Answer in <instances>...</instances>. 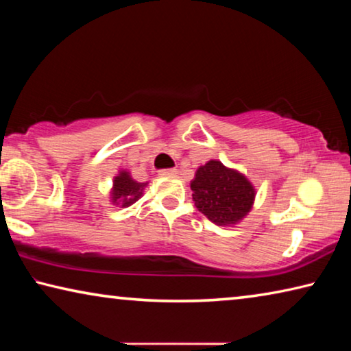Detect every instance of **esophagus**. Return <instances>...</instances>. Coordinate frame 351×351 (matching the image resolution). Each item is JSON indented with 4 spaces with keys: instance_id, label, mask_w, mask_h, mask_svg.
I'll return each mask as SVG.
<instances>
[{
    "instance_id": "34e87169",
    "label": "esophagus",
    "mask_w": 351,
    "mask_h": 351,
    "mask_svg": "<svg viewBox=\"0 0 351 351\" xmlns=\"http://www.w3.org/2000/svg\"><path fill=\"white\" fill-rule=\"evenodd\" d=\"M178 175V170L176 169H165L159 171V176H176Z\"/></svg>"
}]
</instances>
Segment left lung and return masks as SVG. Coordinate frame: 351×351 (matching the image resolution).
I'll return each mask as SVG.
<instances>
[{
  "mask_svg": "<svg viewBox=\"0 0 351 351\" xmlns=\"http://www.w3.org/2000/svg\"><path fill=\"white\" fill-rule=\"evenodd\" d=\"M190 189L197 209L217 226L239 224L251 212L257 195L245 175L218 159L199 165Z\"/></svg>",
  "mask_w": 351,
  "mask_h": 351,
  "instance_id": "8db88e82",
  "label": "left lung"
}]
</instances>
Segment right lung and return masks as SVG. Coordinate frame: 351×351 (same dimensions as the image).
I'll return each mask as SVG.
<instances>
[{
	"instance_id": "right-lung-1",
	"label": "right lung",
	"mask_w": 351,
	"mask_h": 351,
	"mask_svg": "<svg viewBox=\"0 0 351 351\" xmlns=\"http://www.w3.org/2000/svg\"><path fill=\"white\" fill-rule=\"evenodd\" d=\"M148 182H138L133 180L132 173L128 170H119V173L112 180V187L110 190L111 203L117 207H130L138 201Z\"/></svg>"
}]
</instances>
